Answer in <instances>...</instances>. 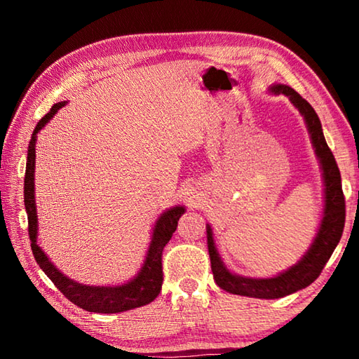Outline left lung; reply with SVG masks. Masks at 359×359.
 <instances>
[{"instance_id":"1","label":"left lung","mask_w":359,"mask_h":359,"mask_svg":"<svg viewBox=\"0 0 359 359\" xmlns=\"http://www.w3.org/2000/svg\"><path fill=\"white\" fill-rule=\"evenodd\" d=\"M269 93L287 96L291 104L299 111L304 121H306L312 147L320 163L321 177H323V214H321L317 234H315L307 252L302 255V258L296 264L288 267L287 271H282L274 277L266 278L245 277L229 271L217 250L210 224H205L210 266L215 283L231 294L258 297V299H278V297L296 293V291L306 288L312 282L317 280L327 259L331 258L334 248L337 247L340 238H342L345 224V199L342 193V180H340V172L337 163L334 160L332 151L326 144L323 128H321V121L317 112L313 111V107L299 93H296L288 85H271Z\"/></svg>"}]
</instances>
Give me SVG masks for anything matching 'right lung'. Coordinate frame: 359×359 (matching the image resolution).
Returning <instances> with one entry per match:
<instances>
[{
	"label": "right lung",
	"mask_w": 359,
	"mask_h": 359,
	"mask_svg": "<svg viewBox=\"0 0 359 359\" xmlns=\"http://www.w3.org/2000/svg\"><path fill=\"white\" fill-rule=\"evenodd\" d=\"M68 101H60L53 104L50 112H47L42 117L32 135V141L28 144L27 155V169H25V209L28 215V234L32 241V250L34 255L36 263L39 264L46 276L55 283V287L83 311L96 312V313H118L131 309L147 306L155 299L161 291L163 285V267H161V253L163 248L172 238L174 231L177 229L179 218L185 214L184 205H174L171 209H166L156 218V222L151 228V238L147 248V253L144 257V263L137 274L130 278L128 282L120 285H85L72 280L68 276H65L57 266L48 259L44 250L38 245V212H36L34 201V168H36V141H38V133L53 118L60 109L66 106Z\"/></svg>",
	"instance_id": "1"
}]
</instances>
